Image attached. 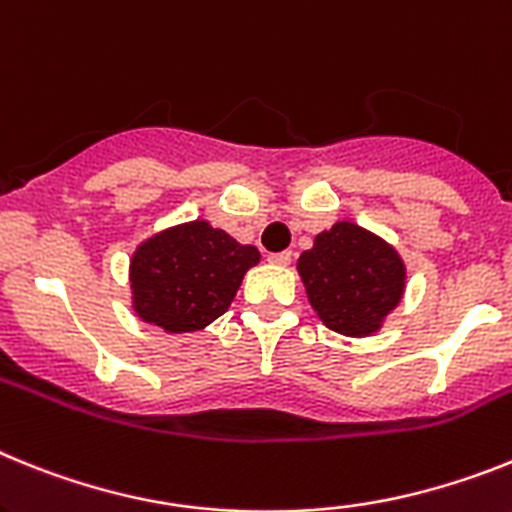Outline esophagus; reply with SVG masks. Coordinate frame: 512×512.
Here are the masks:
<instances>
[{
	"label": "esophagus",
	"instance_id": "34e87169",
	"mask_svg": "<svg viewBox=\"0 0 512 512\" xmlns=\"http://www.w3.org/2000/svg\"><path fill=\"white\" fill-rule=\"evenodd\" d=\"M268 260L273 262V265H291L293 252H273V255H268Z\"/></svg>",
	"mask_w": 512,
	"mask_h": 512
}]
</instances>
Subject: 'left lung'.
<instances>
[{"label": "left lung", "instance_id": "left-lung-1", "mask_svg": "<svg viewBox=\"0 0 512 512\" xmlns=\"http://www.w3.org/2000/svg\"><path fill=\"white\" fill-rule=\"evenodd\" d=\"M311 306L330 330L348 337L376 332L404 291V262L394 247L340 221L299 257Z\"/></svg>", "mask_w": 512, "mask_h": 512}]
</instances>
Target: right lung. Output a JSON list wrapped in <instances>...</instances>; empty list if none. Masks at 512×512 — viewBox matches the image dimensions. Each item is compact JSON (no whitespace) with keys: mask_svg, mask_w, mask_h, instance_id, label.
<instances>
[{"mask_svg":"<svg viewBox=\"0 0 512 512\" xmlns=\"http://www.w3.org/2000/svg\"><path fill=\"white\" fill-rule=\"evenodd\" d=\"M257 262L252 244H239L208 221L172 226L133 252V309L167 332L203 330L229 309Z\"/></svg>","mask_w":512,"mask_h":512,"instance_id":"1","label":"right lung"}]
</instances>
